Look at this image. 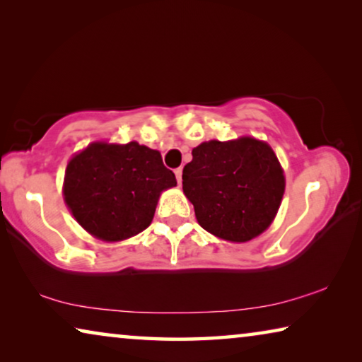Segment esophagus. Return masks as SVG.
Wrapping results in <instances>:
<instances>
[{
  "label": "esophagus",
  "instance_id": "obj_1",
  "mask_svg": "<svg viewBox=\"0 0 362 362\" xmlns=\"http://www.w3.org/2000/svg\"><path fill=\"white\" fill-rule=\"evenodd\" d=\"M175 177H177V182H182V168H179V169H175Z\"/></svg>",
  "mask_w": 362,
  "mask_h": 362
}]
</instances>
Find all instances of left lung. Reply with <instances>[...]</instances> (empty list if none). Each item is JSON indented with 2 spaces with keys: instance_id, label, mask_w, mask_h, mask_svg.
I'll list each match as a JSON object with an SVG mask.
<instances>
[{
  "instance_id": "left-lung-1",
  "label": "left lung",
  "mask_w": 362,
  "mask_h": 362,
  "mask_svg": "<svg viewBox=\"0 0 362 362\" xmlns=\"http://www.w3.org/2000/svg\"><path fill=\"white\" fill-rule=\"evenodd\" d=\"M183 168V193L204 230L248 242L269 227L285 192V177L267 143L243 136L193 148Z\"/></svg>"
}]
</instances>
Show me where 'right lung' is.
I'll use <instances>...</instances> for the list:
<instances>
[{"mask_svg":"<svg viewBox=\"0 0 362 362\" xmlns=\"http://www.w3.org/2000/svg\"><path fill=\"white\" fill-rule=\"evenodd\" d=\"M160 153L130 141L91 145L69 160L64 199L85 230L105 242L125 240L150 226L159 194L175 187Z\"/></svg>","mask_w":362,"mask_h":362,"instance_id":"1","label":"right lung"}]
</instances>
